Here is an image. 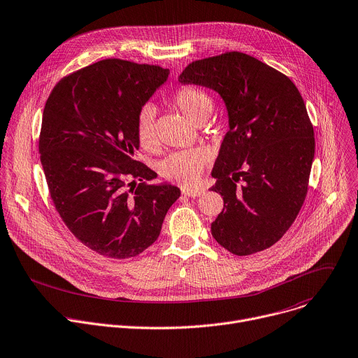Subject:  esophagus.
Segmentation results:
<instances>
[{
  "label": "esophagus",
  "instance_id": "34e87169",
  "mask_svg": "<svg viewBox=\"0 0 358 358\" xmlns=\"http://www.w3.org/2000/svg\"><path fill=\"white\" fill-rule=\"evenodd\" d=\"M181 192H182V196L196 199V197L203 196V194L206 192V189L204 188H187V187H184V188H181Z\"/></svg>",
  "mask_w": 358,
  "mask_h": 358
}]
</instances>
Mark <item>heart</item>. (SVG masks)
Wrapping results in <instances>:
<instances>
[{
    "mask_svg": "<svg viewBox=\"0 0 358 358\" xmlns=\"http://www.w3.org/2000/svg\"><path fill=\"white\" fill-rule=\"evenodd\" d=\"M171 104L194 122H203L211 114L213 96L196 85H182L171 95ZM136 136L138 144L152 151L157 147L155 113L145 106L140 110L136 120ZM206 154L201 150H182L167 155L159 162V176L171 182L192 185L199 181L204 171Z\"/></svg>",
    "mask_w": 358,
    "mask_h": 358,
    "instance_id": "1",
    "label": "heart"
}]
</instances>
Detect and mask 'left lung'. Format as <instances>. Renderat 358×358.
Returning <instances> with one entry per match:
<instances>
[{"label":"left lung","instance_id":"obj_1","mask_svg":"<svg viewBox=\"0 0 358 358\" xmlns=\"http://www.w3.org/2000/svg\"><path fill=\"white\" fill-rule=\"evenodd\" d=\"M178 80L215 90L229 110L230 129L213 169L211 191L224 200L213 237L236 255L270 248L294 222L308 191L315 141L299 88L238 51L192 61Z\"/></svg>","mask_w":358,"mask_h":358}]
</instances>
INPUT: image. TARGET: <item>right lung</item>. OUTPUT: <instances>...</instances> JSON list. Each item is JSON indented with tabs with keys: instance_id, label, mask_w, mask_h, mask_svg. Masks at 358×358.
Masks as SVG:
<instances>
[{
	"instance_id": "1",
	"label": "right lung",
	"mask_w": 358,
	"mask_h": 358,
	"mask_svg": "<svg viewBox=\"0 0 358 358\" xmlns=\"http://www.w3.org/2000/svg\"><path fill=\"white\" fill-rule=\"evenodd\" d=\"M169 70L107 58L62 77L43 113L38 151L50 197L74 237L96 254L137 257L180 197L136 159V120Z\"/></svg>"
}]
</instances>
